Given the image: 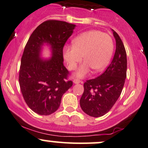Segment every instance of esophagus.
Segmentation results:
<instances>
[{"instance_id":"1","label":"esophagus","mask_w":148,"mask_h":148,"mask_svg":"<svg viewBox=\"0 0 148 148\" xmlns=\"http://www.w3.org/2000/svg\"><path fill=\"white\" fill-rule=\"evenodd\" d=\"M73 82H74V84H80V83H81V81L79 80V79H74V81H73Z\"/></svg>"}]
</instances>
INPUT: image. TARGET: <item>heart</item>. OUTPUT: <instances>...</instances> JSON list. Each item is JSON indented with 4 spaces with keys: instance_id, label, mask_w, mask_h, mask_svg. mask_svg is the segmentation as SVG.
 Masks as SVG:
<instances>
[{
    "instance_id": "obj_1",
    "label": "heart",
    "mask_w": 148,
    "mask_h": 148,
    "mask_svg": "<svg viewBox=\"0 0 148 148\" xmlns=\"http://www.w3.org/2000/svg\"><path fill=\"white\" fill-rule=\"evenodd\" d=\"M114 45L111 37L98 30H90L79 34L73 40V45H65L63 58L69 70H74L82 60L75 77L84 78L90 72L103 70L110 62Z\"/></svg>"
}]
</instances>
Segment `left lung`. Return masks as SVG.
Here are the masks:
<instances>
[{
    "instance_id": "obj_1",
    "label": "left lung",
    "mask_w": 148,
    "mask_h": 148,
    "mask_svg": "<svg viewBox=\"0 0 148 148\" xmlns=\"http://www.w3.org/2000/svg\"><path fill=\"white\" fill-rule=\"evenodd\" d=\"M116 50L112 61L103 74L84 83L80 105L86 114L99 117L108 113L119 98L126 77L127 59L124 45L116 32Z\"/></svg>"
}]
</instances>
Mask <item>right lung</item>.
<instances>
[{
	"label": "right lung",
	"instance_id": "right-lung-1",
	"mask_svg": "<svg viewBox=\"0 0 148 148\" xmlns=\"http://www.w3.org/2000/svg\"><path fill=\"white\" fill-rule=\"evenodd\" d=\"M75 24L48 20L36 27L29 37L21 60L19 82L29 108L40 115H49L59 108L62 97L72 86L63 64V47L72 34ZM45 45L51 57L42 58Z\"/></svg>",
	"mask_w": 148,
	"mask_h": 148
}]
</instances>
